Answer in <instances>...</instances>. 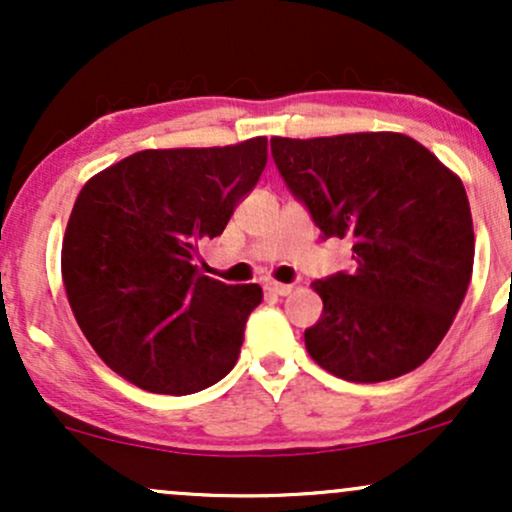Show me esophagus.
<instances>
[{"label": "esophagus", "instance_id": "1", "mask_svg": "<svg viewBox=\"0 0 512 512\" xmlns=\"http://www.w3.org/2000/svg\"><path fill=\"white\" fill-rule=\"evenodd\" d=\"M264 291L272 293V296H289L293 291V284H279V281H267L264 284Z\"/></svg>", "mask_w": 512, "mask_h": 512}]
</instances>
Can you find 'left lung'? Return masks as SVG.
Wrapping results in <instances>:
<instances>
[{
    "label": "left lung",
    "instance_id": "left-lung-1",
    "mask_svg": "<svg viewBox=\"0 0 512 512\" xmlns=\"http://www.w3.org/2000/svg\"><path fill=\"white\" fill-rule=\"evenodd\" d=\"M289 190L325 238L354 240V274L313 281L322 315L305 349L349 383H383L419 368L464 301L474 228L462 180L397 132L272 137Z\"/></svg>",
    "mask_w": 512,
    "mask_h": 512
}]
</instances>
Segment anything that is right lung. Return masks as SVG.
<instances>
[{
    "label": "right lung",
    "mask_w": 512,
    "mask_h": 512,
    "mask_svg": "<svg viewBox=\"0 0 512 512\" xmlns=\"http://www.w3.org/2000/svg\"><path fill=\"white\" fill-rule=\"evenodd\" d=\"M267 166V137L211 149H146L81 187L62 240L72 313L117 375L156 395H192L231 373L257 284L197 272Z\"/></svg>",
    "instance_id": "right-lung-1"
}]
</instances>
